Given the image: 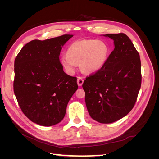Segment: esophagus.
<instances>
[{
  "mask_svg": "<svg viewBox=\"0 0 159 159\" xmlns=\"http://www.w3.org/2000/svg\"><path fill=\"white\" fill-rule=\"evenodd\" d=\"M84 80L82 77H79L78 78V80H77V83H78V85L79 86H81L84 83Z\"/></svg>",
  "mask_w": 159,
  "mask_h": 159,
  "instance_id": "1",
  "label": "esophagus"
}]
</instances>
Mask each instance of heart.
<instances>
[{
	"mask_svg": "<svg viewBox=\"0 0 159 159\" xmlns=\"http://www.w3.org/2000/svg\"><path fill=\"white\" fill-rule=\"evenodd\" d=\"M109 54L107 44L102 41L82 39L69 46L67 54L61 57V63L68 74H74L80 62L85 73H95L104 66Z\"/></svg>",
	"mask_w": 159,
	"mask_h": 159,
	"instance_id": "1",
	"label": "heart"
}]
</instances>
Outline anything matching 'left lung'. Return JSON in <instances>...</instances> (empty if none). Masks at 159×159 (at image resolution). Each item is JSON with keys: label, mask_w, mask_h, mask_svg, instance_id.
<instances>
[{"label": "left lung", "mask_w": 159, "mask_h": 159, "mask_svg": "<svg viewBox=\"0 0 159 159\" xmlns=\"http://www.w3.org/2000/svg\"><path fill=\"white\" fill-rule=\"evenodd\" d=\"M115 48L104 66L86 77L82 87L91 117L111 123L127 115L136 103L141 85V64L139 52L124 33L108 34Z\"/></svg>", "instance_id": "1"}]
</instances>
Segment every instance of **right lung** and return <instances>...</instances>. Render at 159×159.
<instances>
[{
    "mask_svg": "<svg viewBox=\"0 0 159 159\" xmlns=\"http://www.w3.org/2000/svg\"><path fill=\"white\" fill-rule=\"evenodd\" d=\"M72 36L32 40L14 60L13 87L18 103L23 113L40 125L60 123L78 89L77 78L65 73L59 58L62 46Z\"/></svg>",
    "mask_w": 159,
    "mask_h": 159,
    "instance_id": "obj_1",
    "label": "right lung"
}]
</instances>
